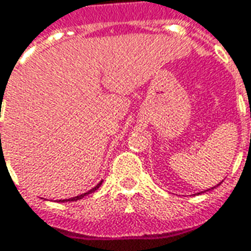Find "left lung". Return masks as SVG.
<instances>
[{
  "mask_svg": "<svg viewBox=\"0 0 251 251\" xmlns=\"http://www.w3.org/2000/svg\"><path fill=\"white\" fill-rule=\"evenodd\" d=\"M218 185H219V184H218ZM218 185H216V186H218ZM216 186H214V188H216ZM214 188H209V189H207V191H202V192H200V193H204V192L211 191V189H214ZM200 193H197V195H200Z\"/></svg>",
  "mask_w": 251,
  "mask_h": 251,
  "instance_id": "8db88e82",
  "label": "left lung"
}]
</instances>
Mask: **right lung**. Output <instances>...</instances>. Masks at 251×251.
Masks as SVG:
<instances>
[{"instance_id":"obj_1","label":"right lung","mask_w":251,"mask_h":251,"mask_svg":"<svg viewBox=\"0 0 251 251\" xmlns=\"http://www.w3.org/2000/svg\"><path fill=\"white\" fill-rule=\"evenodd\" d=\"M101 184H102V181H100L97 185L94 186V188H92L90 191H88L86 193H82V195H79V196H75V197H72V199H65V200H59L60 202H65V201H77V200H81V199H83L85 196H88V195H90V193H93V192H96L99 188L101 186Z\"/></svg>"}]
</instances>
